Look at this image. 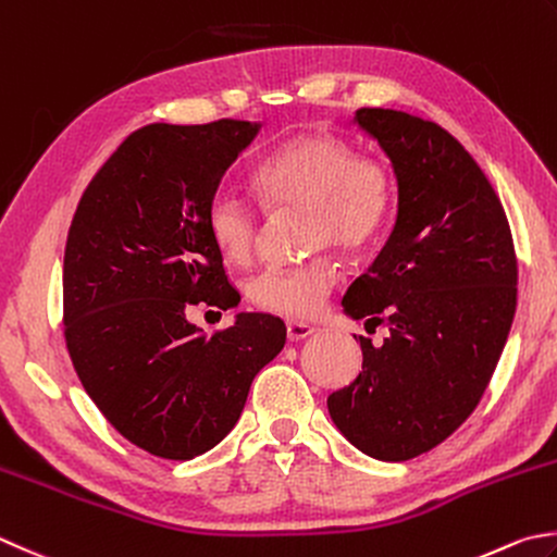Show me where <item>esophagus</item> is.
Masks as SVG:
<instances>
[{
  "label": "esophagus",
  "mask_w": 557,
  "mask_h": 557,
  "mask_svg": "<svg viewBox=\"0 0 557 557\" xmlns=\"http://www.w3.org/2000/svg\"><path fill=\"white\" fill-rule=\"evenodd\" d=\"M286 332H288V339L290 342H300V339L310 337V334L314 332V327H312V324H308V322H288L286 324Z\"/></svg>",
  "instance_id": "1"
}]
</instances>
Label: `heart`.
I'll use <instances>...</instances> for the list:
<instances>
[{"mask_svg":"<svg viewBox=\"0 0 557 557\" xmlns=\"http://www.w3.org/2000/svg\"><path fill=\"white\" fill-rule=\"evenodd\" d=\"M255 188L271 211H306L310 251L334 247L361 251L385 233L395 208L391 166L375 154H354L330 133H298L259 162ZM206 225L215 247L235 264L255 255L259 215L243 194L218 188ZM339 269L330 257L302 267H269L247 281L251 306L286 318L318 312L337 286Z\"/></svg>","mask_w":557,"mask_h":557,"instance_id":"b5f03b06","label":"heart"}]
</instances>
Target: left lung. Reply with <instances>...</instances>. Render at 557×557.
<instances>
[{"label": "left lung", "instance_id": "left-lung-1", "mask_svg": "<svg viewBox=\"0 0 557 557\" xmlns=\"http://www.w3.org/2000/svg\"><path fill=\"white\" fill-rule=\"evenodd\" d=\"M354 125L391 160L397 213L342 308L366 330L385 324L387 337H359L361 373L327 409L346 442L400 463L478 407L517 310V257L495 188L442 125L393 109H359Z\"/></svg>", "mask_w": 557, "mask_h": 557}]
</instances>
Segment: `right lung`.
Here are the masks:
<instances>
[{
	"mask_svg": "<svg viewBox=\"0 0 557 557\" xmlns=\"http://www.w3.org/2000/svg\"><path fill=\"white\" fill-rule=\"evenodd\" d=\"M261 125H145L72 218L62 267L70 359L101 414L152 456L188 460L223 442L255 375L286 344L274 314L237 312L211 337L186 318L198 302H239L206 213Z\"/></svg>",
	"mask_w": 557,
	"mask_h": 557,
	"instance_id": "obj_1",
	"label": "right lung"
}]
</instances>
